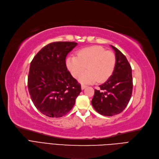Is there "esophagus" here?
<instances>
[{
    "mask_svg": "<svg viewBox=\"0 0 159 159\" xmlns=\"http://www.w3.org/2000/svg\"><path fill=\"white\" fill-rule=\"evenodd\" d=\"M81 89H84L85 88H86L87 86H86V85H81Z\"/></svg>",
    "mask_w": 159,
    "mask_h": 159,
    "instance_id": "1",
    "label": "esophagus"
}]
</instances>
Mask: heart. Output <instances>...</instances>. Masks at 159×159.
<instances>
[{
  "label": "heart",
  "mask_w": 159,
  "mask_h": 159,
  "mask_svg": "<svg viewBox=\"0 0 159 159\" xmlns=\"http://www.w3.org/2000/svg\"><path fill=\"white\" fill-rule=\"evenodd\" d=\"M66 66L74 78H78L83 84H92L97 81L104 82L112 75L116 66V57L113 52L106 51L100 46H91L82 48L77 57L71 55L66 59Z\"/></svg>",
  "instance_id": "heart-1"
}]
</instances>
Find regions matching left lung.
<instances>
[{"mask_svg": "<svg viewBox=\"0 0 159 159\" xmlns=\"http://www.w3.org/2000/svg\"><path fill=\"white\" fill-rule=\"evenodd\" d=\"M115 52L116 66L112 75L105 84L95 90L91 104L101 115L112 116L121 113L126 107L132 93V68L118 49L111 45Z\"/></svg>", "mask_w": 159, "mask_h": 159, "instance_id": "left-lung-1", "label": "left lung"}]
</instances>
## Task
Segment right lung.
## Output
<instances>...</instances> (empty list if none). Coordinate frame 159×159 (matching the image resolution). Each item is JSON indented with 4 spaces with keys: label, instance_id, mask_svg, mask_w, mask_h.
I'll return each instance as SVG.
<instances>
[{
    "label": "right lung",
    "instance_id": "obj_1",
    "mask_svg": "<svg viewBox=\"0 0 159 159\" xmlns=\"http://www.w3.org/2000/svg\"><path fill=\"white\" fill-rule=\"evenodd\" d=\"M78 45L75 42H53L43 47L30 64L27 86L38 111L51 118L69 112L81 91V85L66 64L67 54Z\"/></svg>",
    "mask_w": 159,
    "mask_h": 159
}]
</instances>
